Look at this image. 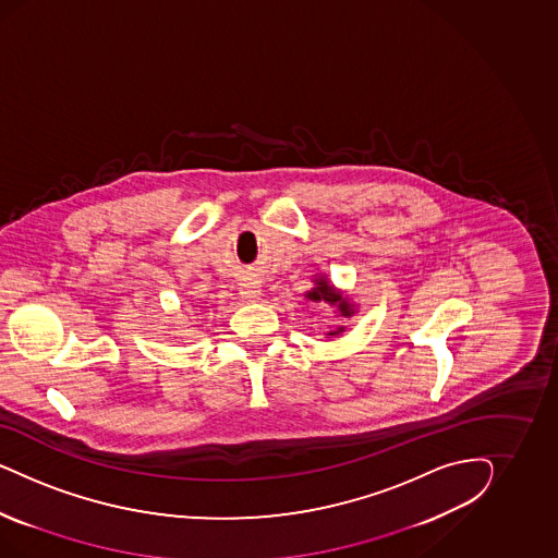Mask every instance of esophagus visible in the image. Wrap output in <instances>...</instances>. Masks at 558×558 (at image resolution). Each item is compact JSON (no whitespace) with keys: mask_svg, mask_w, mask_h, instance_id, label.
Returning a JSON list of instances; mask_svg holds the SVG:
<instances>
[{"mask_svg":"<svg viewBox=\"0 0 558 558\" xmlns=\"http://www.w3.org/2000/svg\"><path fill=\"white\" fill-rule=\"evenodd\" d=\"M239 294H241V299L245 303H254V301L259 299V287L255 282H243L241 288H239Z\"/></svg>","mask_w":558,"mask_h":558,"instance_id":"1","label":"esophagus"}]
</instances>
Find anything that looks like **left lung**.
Returning a JSON list of instances; mask_svg holds the SVG:
<instances>
[{"label": "left lung", "mask_w": 558, "mask_h": 558, "mask_svg": "<svg viewBox=\"0 0 558 558\" xmlns=\"http://www.w3.org/2000/svg\"><path fill=\"white\" fill-rule=\"evenodd\" d=\"M304 299L308 303H325L333 306L336 308V317H341V319H348V317H352L354 313H357V304L352 303L350 296L343 290H339L336 284H331L325 274H315L313 276V288L304 292ZM343 331H345V327L338 325L336 329H329L325 336L327 338H338L339 333H343Z\"/></svg>", "instance_id": "1"}]
</instances>
